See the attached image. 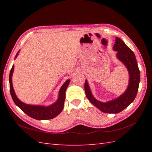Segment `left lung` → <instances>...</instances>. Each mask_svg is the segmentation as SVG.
Segmentation results:
<instances>
[{"label":"left lung","mask_w":152,"mask_h":152,"mask_svg":"<svg viewBox=\"0 0 152 152\" xmlns=\"http://www.w3.org/2000/svg\"><path fill=\"white\" fill-rule=\"evenodd\" d=\"M113 48L114 51H117L116 57L125 64L129 74V82L127 90L117 99L107 102H102L97 101L93 96L87 80H86L84 88L87 98L100 110L108 114H118L133 102L138 92L140 76L135 55L124 42L116 37Z\"/></svg>","instance_id":"1"}]
</instances>
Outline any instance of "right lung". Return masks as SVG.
<instances>
[{"mask_svg":"<svg viewBox=\"0 0 152 152\" xmlns=\"http://www.w3.org/2000/svg\"><path fill=\"white\" fill-rule=\"evenodd\" d=\"M19 51L16 54L15 57L18 56ZM14 66L13 65L10 72V94L13 101L19 108H21L25 114L30 116L31 118L38 119V120H46V119H53L62 112L64 107V99H65V91L70 83V80H66L61 87L59 90V97H58L57 101L53 104L48 106L27 104L19 101L15 95L14 88H13L12 77L13 72H14Z\"/></svg>","mask_w":152,"mask_h":152,"instance_id":"1","label":"right lung"}]
</instances>
